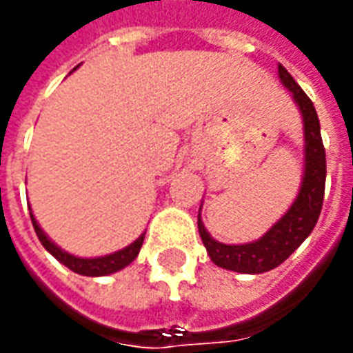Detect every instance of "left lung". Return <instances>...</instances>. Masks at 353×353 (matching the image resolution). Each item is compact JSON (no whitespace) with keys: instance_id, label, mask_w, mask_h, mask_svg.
<instances>
[{"instance_id":"left-lung-1","label":"left lung","mask_w":353,"mask_h":353,"mask_svg":"<svg viewBox=\"0 0 353 353\" xmlns=\"http://www.w3.org/2000/svg\"><path fill=\"white\" fill-rule=\"evenodd\" d=\"M279 77L286 88L292 92L294 101L300 107L303 119V179L300 192L290 209L265 232L263 236L250 244H223L211 238L200 215H198V230L201 242L208 250L211 261L223 269L236 273L259 274L267 273L274 267L286 261L290 255L302 246V242L310 236L323 208L325 196V179H327V157L325 145L321 140V125L317 111L292 74L279 65Z\"/></svg>"}]
</instances>
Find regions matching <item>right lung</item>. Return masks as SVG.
<instances>
[{
  "mask_svg": "<svg viewBox=\"0 0 353 353\" xmlns=\"http://www.w3.org/2000/svg\"><path fill=\"white\" fill-rule=\"evenodd\" d=\"M30 219H32L34 230H36V234L40 238L42 246L46 248L57 261H61L65 267H69L70 271L84 274V276H103V274L117 273V271L125 269L126 265H130L136 257H138V252H140L142 242H144V234H140L130 246L123 248V250H119L115 254L103 255V257H77V255L67 254V252L61 250L59 246H55L50 238L46 236V232L40 228V225H38V221L34 219L32 213H30Z\"/></svg>",
  "mask_w": 353,
  "mask_h": 353,
  "instance_id": "obj_1",
  "label": "right lung"
}]
</instances>
